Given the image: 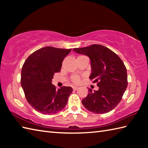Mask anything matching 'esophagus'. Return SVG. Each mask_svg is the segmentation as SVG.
Segmentation results:
<instances>
[{
    "instance_id": "34e87169",
    "label": "esophagus",
    "mask_w": 148,
    "mask_h": 148,
    "mask_svg": "<svg viewBox=\"0 0 148 148\" xmlns=\"http://www.w3.org/2000/svg\"><path fill=\"white\" fill-rule=\"evenodd\" d=\"M72 88H73V90L76 91V90H77L78 88H79L77 87V86H73V87H72Z\"/></svg>"
}]
</instances>
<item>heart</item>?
<instances>
[{
    "label": "heart",
    "mask_w": 148,
    "mask_h": 148,
    "mask_svg": "<svg viewBox=\"0 0 148 148\" xmlns=\"http://www.w3.org/2000/svg\"><path fill=\"white\" fill-rule=\"evenodd\" d=\"M71 81L75 84H79L80 83V77L78 76V75H74V76H72L71 77Z\"/></svg>",
    "instance_id": "b5f03b06"
}]
</instances>
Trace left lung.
<instances>
[{
	"mask_svg": "<svg viewBox=\"0 0 148 148\" xmlns=\"http://www.w3.org/2000/svg\"><path fill=\"white\" fill-rule=\"evenodd\" d=\"M73 51L88 56L92 73L90 79L97 83L99 90L89 88L82 103L87 110L104 114L120 102L128 85L127 69L121 59L111 49L100 45H92Z\"/></svg>",
	"mask_w": 148,
	"mask_h": 148,
	"instance_id": "obj_1",
	"label": "left lung"
}]
</instances>
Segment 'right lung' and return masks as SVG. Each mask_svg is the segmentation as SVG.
Returning a JSON list of instances; mask_svg holds the SVG:
<instances>
[{"instance_id": "add662e5", "label": "right lung", "mask_w": 148, "mask_h": 148, "mask_svg": "<svg viewBox=\"0 0 148 148\" xmlns=\"http://www.w3.org/2000/svg\"><path fill=\"white\" fill-rule=\"evenodd\" d=\"M71 49L44 47L32 53L21 69V84L27 102L44 114H53L67 105L72 92L70 86L56 90L51 80L61 70L62 62Z\"/></svg>"}]
</instances>
